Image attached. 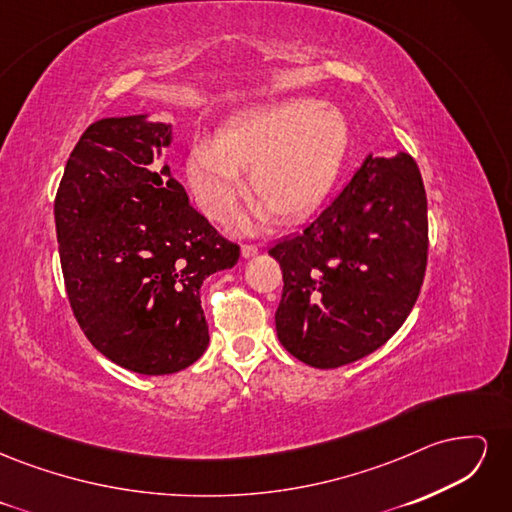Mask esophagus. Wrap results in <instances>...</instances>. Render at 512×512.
<instances>
[{"mask_svg": "<svg viewBox=\"0 0 512 512\" xmlns=\"http://www.w3.org/2000/svg\"><path fill=\"white\" fill-rule=\"evenodd\" d=\"M258 254V247L256 245H243L241 247V256L243 258H254Z\"/></svg>", "mask_w": 512, "mask_h": 512, "instance_id": "esophagus-1", "label": "esophagus"}]
</instances>
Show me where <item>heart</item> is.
<instances>
[{"instance_id": "obj_1", "label": "heart", "mask_w": 512, "mask_h": 512, "mask_svg": "<svg viewBox=\"0 0 512 512\" xmlns=\"http://www.w3.org/2000/svg\"><path fill=\"white\" fill-rule=\"evenodd\" d=\"M350 147V126L335 106L294 98L226 121L213 141H194L185 175L203 211L224 220L243 192L239 170H250L260 203L239 228L256 232L269 209L284 222L312 215L329 196Z\"/></svg>"}]
</instances>
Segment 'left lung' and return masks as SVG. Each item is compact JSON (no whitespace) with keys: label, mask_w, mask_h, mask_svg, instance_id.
Returning <instances> with one entry per match:
<instances>
[{"label":"left lung","mask_w":512,"mask_h":512,"mask_svg":"<svg viewBox=\"0 0 512 512\" xmlns=\"http://www.w3.org/2000/svg\"><path fill=\"white\" fill-rule=\"evenodd\" d=\"M427 196L412 156L367 153L314 222L269 254L284 273L275 331L299 361L333 369L389 342L427 265Z\"/></svg>","instance_id":"left-lung-1"}]
</instances>
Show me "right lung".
<instances>
[{
	"label": "right lung",
	"mask_w": 512,
	"mask_h": 512,
	"mask_svg": "<svg viewBox=\"0 0 512 512\" xmlns=\"http://www.w3.org/2000/svg\"><path fill=\"white\" fill-rule=\"evenodd\" d=\"M173 123L100 119L72 149L55 196L59 260L72 312L106 359L136 374L190 367L209 346L200 286L232 269L218 235L160 158Z\"/></svg>",
	"instance_id": "1"
}]
</instances>
